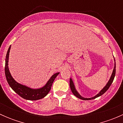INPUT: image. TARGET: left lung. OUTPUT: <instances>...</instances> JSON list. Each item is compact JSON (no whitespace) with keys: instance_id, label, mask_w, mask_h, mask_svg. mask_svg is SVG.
<instances>
[{"instance_id":"obj_1","label":"left lung","mask_w":123,"mask_h":123,"mask_svg":"<svg viewBox=\"0 0 123 123\" xmlns=\"http://www.w3.org/2000/svg\"><path fill=\"white\" fill-rule=\"evenodd\" d=\"M114 62H115L114 63V67L113 71H112V74H111V77H110V80H109V81H108V83H106V86H105L101 90H100L99 92L97 94V95H95V96H93V97L90 98H84V97H83V96H81V95H80V94L78 93V92L77 91L76 89H75V86H74V83H73V80H72L71 78H70V79H69V86H70L71 90V92H73V93L74 94V95H75L76 97H77L78 98L80 99L85 100H91V99H95V98H96L99 97V96H101V95H102L104 93L106 92V90L109 89V87H110V86L111 85L112 83L113 82V80H114V79L115 75V68H116V65H115V60L114 58Z\"/></svg>"}]
</instances>
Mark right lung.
<instances>
[{
    "label": "right lung",
    "instance_id": "1",
    "mask_svg": "<svg viewBox=\"0 0 123 123\" xmlns=\"http://www.w3.org/2000/svg\"><path fill=\"white\" fill-rule=\"evenodd\" d=\"M11 47V45L9 46L8 52H7L5 59V67L6 78L7 81H8L9 86L12 88V90L15 92L17 93L18 95H19L21 97L25 99L36 100L40 99L45 97L50 90L55 79L57 75L59 74V73H56L52 75V77L48 80L46 84L44 86L39 88V89H32V88L17 82L11 75L8 67L9 56Z\"/></svg>",
    "mask_w": 123,
    "mask_h": 123
}]
</instances>
